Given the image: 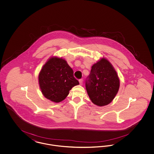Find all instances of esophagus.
Returning <instances> with one entry per match:
<instances>
[{
	"label": "esophagus",
	"instance_id": "1",
	"mask_svg": "<svg viewBox=\"0 0 154 154\" xmlns=\"http://www.w3.org/2000/svg\"><path fill=\"white\" fill-rule=\"evenodd\" d=\"M79 82H80V84L81 85H82V82H83L82 79L79 80Z\"/></svg>",
	"mask_w": 154,
	"mask_h": 154
}]
</instances>
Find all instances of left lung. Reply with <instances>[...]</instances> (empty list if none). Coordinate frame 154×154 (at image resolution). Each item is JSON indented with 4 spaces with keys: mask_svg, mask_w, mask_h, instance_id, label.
<instances>
[{
    "mask_svg": "<svg viewBox=\"0 0 154 154\" xmlns=\"http://www.w3.org/2000/svg\"><path fill=\"white\" fill-rule=\"evenodd\" d=\"M120 80L112 65L102 58L91 67L85 87L91 102L99 107L111 102L117 95Z\"/></svg>",
    "mask_w": 154,
    "mask_h": 154,
    "instance_id": "8db88e82",
    "label": "left lung"
}]
</instances>
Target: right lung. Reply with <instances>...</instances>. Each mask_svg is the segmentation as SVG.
I'll list each match as a JSON object with an SVG mask.
<instances>
[{
	"mask_svg": "<svg viewBox=\"0 0 154 154\" xmlns=\"http://www.w3.org/2000/svg\"><path fill=\"white\" fill-rule=\"evenodd\" d=\"M38 81L42 94L54 103L63 100L70 90L79 84L66 60L55 56L51 57L42 67Z\"/></svg>",
	"mask_w": 154,
	"mask_h": 154,
	"instance_id": "obj_1",
	"label": "right lung"
}]
</instances>
